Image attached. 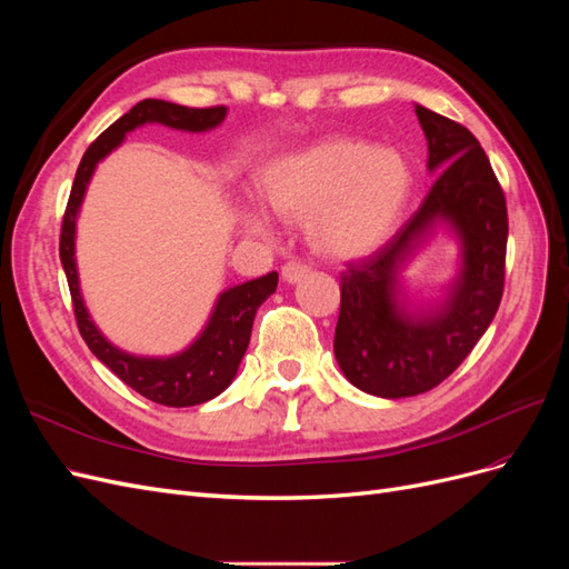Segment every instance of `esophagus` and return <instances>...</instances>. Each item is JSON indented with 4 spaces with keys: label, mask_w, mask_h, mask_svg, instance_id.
I'll list each match as a JSON object with an SVG mask.
<instances>
[{
    "label": "esophagus",
    "mask_w": 569,
    "mask_h": 569,
    "mask_svg": "<svg viewBox=\"0 0 569 569\" xmlns=\"http://www.w3.org/2000/svg\"><path fill=\"white\" fill-rule=\"evenodd\" d=\"M308 272H311V268H308L306 263H301V261H289V263L282 266V280L289 282V284H295V282L303 280Z\"/></svg>",
    "instance_id": "34e87169"
}]
</instances>
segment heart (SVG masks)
I'll return each mask as SVG.
<instances>
[{
    "label": "heart",
    "instance_id": "heart-1",
    "mask_svg": "<svg viewBox=\"0 0 569 569\" xmlns=\"http://www.w3.org/2000/svg\"><path fill=\"white\" fill-rule=\"evenodd\" d=\"M261 197L284 220H306L318 253L351 261L387 242L412 192V168L401 151L335 134L270 161ZM244 228L268 232L258 209L242 211Z\"/></svg>",
    "mask_w": 569,
    "mask_h": 569
}]
</instances>
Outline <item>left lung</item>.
Wrapping results in <instances>:
<instances>
[{"label":"left lung","instance_id":"left-lung-1","mask_svg":"<svg viewBox=\"0 0 569 569\" xmlns=\"http://www.w3.org/2000/svg\"><path fill=\"white\" fill-rule=\"evenodd\" d=\"M416 113L427 137V170L439 176L385 247L341 272L337 363L353 387L382 399L441 385L487 332L506 282L508 209L485 149L456 120L420 104ZM441 224L461 242L459 274L441 302L408 312L398 274Z\"/></svg>","mask_w":569,"mask_h":569}]
</instances>
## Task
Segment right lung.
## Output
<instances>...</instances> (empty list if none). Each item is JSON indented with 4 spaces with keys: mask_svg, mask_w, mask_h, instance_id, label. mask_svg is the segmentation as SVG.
<instances>
[{
    "mask_svg": "<svg viewBox=\"0 0 569 569\" xmlns=\"http://www.w3.org/2000/svg\"><path fill=\"white\" fill-rule=\"evenodd\" d=\"M226 107L187 109L163 99H144L140 104H134L126 116H120L113 126L101 132L88 147V151H84L63 213L59 256L68 289H71L78 330L84 343L128 387L142 393L144 399L161 406H199L216 399L220 391H226L232 385L237 368L242 363L249 347L258 306L278 289V272H268L263 278H256L222 291L213 306L209 322H206L201 335L184 351L168 358L132 356L113 347L97 330L88 308H84L76 266V220L97 163L109 157L118 144H123L128 132L147 123H161L187 132H206L218 128L226 120Z\"/></svg>",
    "mask_w": 569,
    "mask_h": 569,
    "instance_id": "add662e5",
    "label": "right lung"
}]
</instances>
